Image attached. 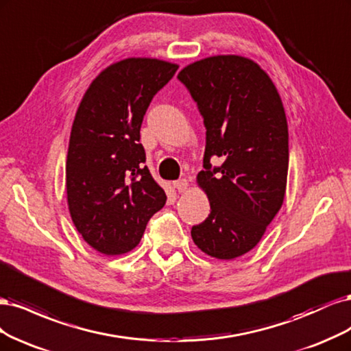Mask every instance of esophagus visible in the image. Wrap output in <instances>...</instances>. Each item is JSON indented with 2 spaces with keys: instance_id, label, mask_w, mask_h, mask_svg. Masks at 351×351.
Here are the masks:
<instances>
[{
  "instance_id": "esophagus-1",
  "label": "esophagus",
  "mask_w": 351,
  "mask_h": 351,
  "mask_svg": "<svg viewBox=\"0 0 351 351\" xmlns=\"http://www.w3.org/2000/svg\"><path fill=\"white\" fill-rule=\"evenodd\" d=\"M173 186L179 191V192H184L188 189V180L186 179H179V180H175L173 182Z\"/></svg>"
}]
</instances>
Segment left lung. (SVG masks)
<instances>
[{"instance_id":"8db88e82","label":"left lung","mask_w":351,"mask_h":351,"mask_svg":"<svg viewBox=\"0 0 351 351\" xmlns=\"http://www.w3.org/2000/svg\"><path fill=\"white\" fill-rule=\"evenodd\" d=\"M206 127L204 171L198 185L208 217L192 226L199 250L217 259L250 252L281 208L289 171V131L280 95L252 60L217 55L178 74ZM219 156L220 167L209 160Z\"/></svg>"}]
</instances>
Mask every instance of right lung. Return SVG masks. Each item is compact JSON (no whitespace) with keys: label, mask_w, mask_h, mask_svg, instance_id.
<instances>
[{"label":"right lung","mask_w":351,"mask_h":351,"mask_svg":"<svg viewBox=\"0 0 351 351\" xmlns=\"http://www.w3.org/2000/svg\"><path fill=\"white\" fill-rule=\"evenodd\" d=\"M176 64L128 58L109 65L77 109L66 156V199L75 229L105 255L141 241L166 194L153 179L140 143L150 101L175 75Z\"/></svg>","instance_id":"obj_1"}]
</instances>
